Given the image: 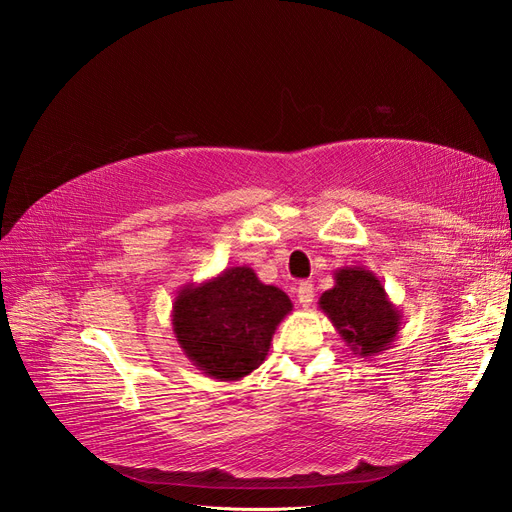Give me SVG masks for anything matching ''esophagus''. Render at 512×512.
I'll list each match as a JSON object with an SVG mask.
<instances>
[{
    "label": "esophagus",
    "instance_id": "obj_1",
    "mask_svg": "<svg viewBox=\"0 0 512 512\" xmlns=\"http://www.w3.org/2000/svg\"><path fill=\"white\" fill-rule=\"evenodd\" d=\"M297 299L303 307H309L314 301V284L312 282H301L297 286Z\"/></svg>",
    "mask_w": 512,
    "mask_h": 512
}]
</instances>
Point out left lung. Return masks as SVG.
Instances as JSON below:
<instances>
[{"instance_id": "obj_1", "label": "left lung", "mask_w": 512, "mask_h": 512, "mask_svg": "<svg viewBox=\"0 0 512 512\" xmlns=\"http://www.w3.org/2000/svg\"><path fill=\"white\" fill-rule=\"evenodd\" d=\"M333 277L335 286L322 292L318 305L352 354L371 359L389 350L401 329V312L376 273L365 267H342Z\"/></svg>"}]
</instances>
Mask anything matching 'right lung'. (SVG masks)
<instances>
[{
    "instance_id": "1",
    "label": "right lung",
    "mask_w": 512,
    "mask_h": 512,
    "mask_svg": "<svg viewBox=\"0 0 512 512\" xmlns=\"http://www.w3.org/2000/svg\"><path fill=\"white\" fill-rule=\"evenodd\" d=\"M288 294L262 284L250 267H230L203 284H185L173 303L177 344L205 376L235 382L267 359Z\"/></svg>"
}]
</instances>
